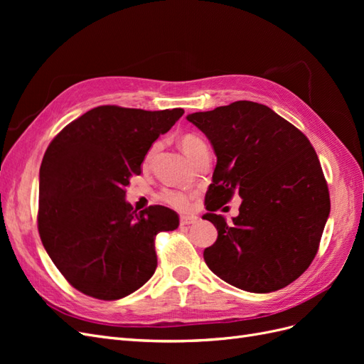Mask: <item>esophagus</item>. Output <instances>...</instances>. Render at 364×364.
Returning <instances> with one entry per match:
<instances>
[{
  "mask_svg": "<svg viewBox=\"0 0 364 364\" xmlns=\"http://www.w3.org/2000/svg\"><path fill=\"white\" fill-rule=\"evenodd\" d=\"M197 223V217L196 215H182L181 217V225L182 226H190Z\"/></svg>",
  "mask_w": 364,
  "mask_h": 364,
  "instance_id": "34e87169",
  "label": "esophagus"
}]
</instances>
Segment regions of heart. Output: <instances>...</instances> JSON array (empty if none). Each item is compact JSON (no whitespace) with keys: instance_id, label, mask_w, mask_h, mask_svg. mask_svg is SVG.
<instances>
[{"instance_id":"obj_1","label":"heart","mask_w":364,"mask_h":364,"mask_svg":"<svg viewBox=\"0 0 364 364\" xmlns=\"http://www.w3.org/2000/svg\"><path fill=\"white\" fill-rule=\"evenodd\" d=\"M179 144H181L182 151H183L185 155L188 156L190 159H193V156L196 155V153L199 151L202 147L206 146L205 141H203L200 136H197V135H194V134H186V135H183V136L181 138V141H179ZM150 158H151V150L146 155L144 164H149ZM161 197H162V200H164L165 203L170 205V206L174 208V209H179V211H183V209H186V208L190 206V197L186 196L183 191L167 190V191L162 193Z\"/></svg>"}]
</instances>
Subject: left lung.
<instances>
[{
  "mask_svg": "<svg viewBox=\"0 0 364 364\" xmlns=\"http://www.w3.org/2000/svg\"><path fill=\"white\" fill-rule=\"evenodd\" d=\"M186 119L217 156L203 218L218 237L203 252L206 266L250 293L287 287L314 259L331 208L311 142L270 107L246 100ZM234 193L240 214L226 224L215 211Z\"/></svg>",
  "mask_w": 364,
  "mask_h": 364,
  "instance_id": "obj_1",
  "label": "left lung"
}]
</instances>
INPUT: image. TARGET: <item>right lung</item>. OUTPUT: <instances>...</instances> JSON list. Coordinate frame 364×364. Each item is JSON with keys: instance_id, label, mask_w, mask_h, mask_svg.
Returning a JSON list of instances; mask_svg holds the SVG:
<instances>
[{"instance_id": "obj_1", "label": "right lung", "mask_w": 364, "mask_h": 364, "mask_svg": "<svg viewBox=\"0 0 364 364\" xmlns=\"http://www.w3.org/2000/svg\"><path fill=\"white\" fill-rule=\"evenodd\" d=\"M183 109L98 106L54 138L39 170L38 229L48 257L74 289L117 301L156 270L155 237L179 226L173 209L136 213L126 202L130 178Z\"/></svg>"}]
</instances>
